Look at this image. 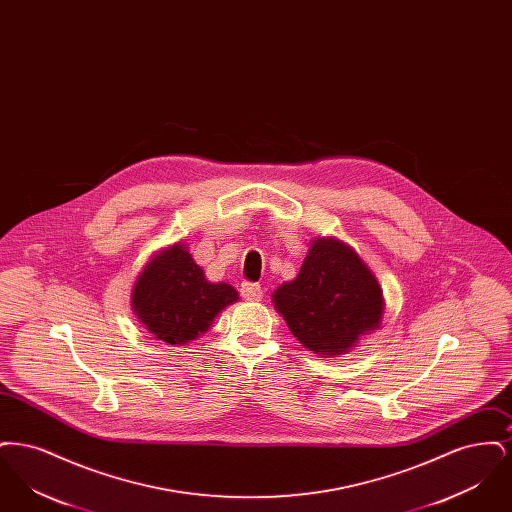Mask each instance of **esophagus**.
Masks as SVG:
<instances>
[{
	"label": "esophagus",
	"mask_w": 512,
	"mask_h": 512,
	"mask_svg": "<svg viewBox=\"0 0 512 512\" xmlns=\"http://www.w3.org/2000/svg\"><path fill=\"white\" fill-rule=\"evenodd\" d=\"M242 295L247 301H259V299H263V288L259 284H253V282H244L242 284Z\"/></svg>",
	"instance_id": "34e87169"
}]
</instances>
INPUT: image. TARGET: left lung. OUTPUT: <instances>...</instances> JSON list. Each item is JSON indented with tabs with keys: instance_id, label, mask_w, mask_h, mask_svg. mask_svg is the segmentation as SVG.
Wrapping results in <instances>:
<instances>
[{
	"instance_id": "8db88e82",
	"label": "left lung",
	"mask_w": 512,
	"mask_h": 512,
	"mask_svg": "<svg viewBox=\"0 0 512 512\" xmlns=\"http://www.w3.org/2000/svg\"><path fill=\"white\" fill-rule=\"evenodd\" d=\"M274 309L305 349L338 357L382 326L384 292L351 245L318 236L292 282L272 293Z\"/></svg>"
}]
</instances>
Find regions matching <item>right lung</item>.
<instances>
[{
	"mask_svg": "<svg viewBox=\"0 0 512 512\" xmlns=\"http://www.w3.org/2000/svg\"><path fill=\"white\" fill-rule=\"evenodd\" d=\"M238 299L234 286L207 280L184 242L155 251L130 292L134 315L149 334L167 345L197 340L220 311Z\"/></svg>",
	"mask_w": 512,
	"mask_h": 512,
	"instance_id": "right-lung-1",
	"label": "right lung"
}]
</instances>
